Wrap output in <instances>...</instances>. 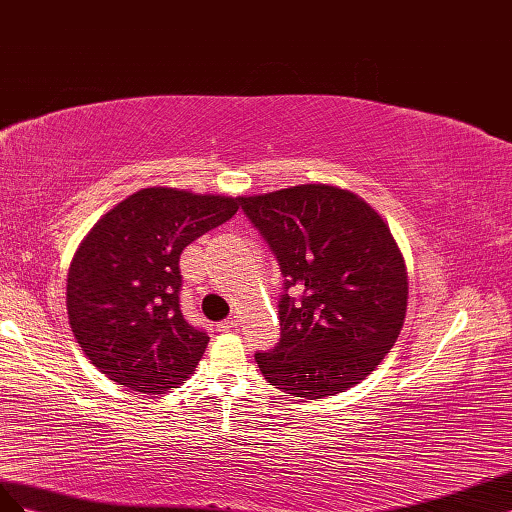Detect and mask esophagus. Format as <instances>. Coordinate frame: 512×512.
Here are the masks:
<instances>
[{
    "mask_svg": "<svg viewBox=\"0 0 512 512\" xmlns=\"http://www.w3.org/2000/svg\"><path fill=\"white\" fill-rule=\"evenodd\" d=\"M236 328H238V321L233 317H229V319H225V321H221V324H218V330H221V332H231Z\"/></svg>",
    "mask_w": 512,
    "mask_h": 512,
    "instance_id": "34e87169",
    "label": "esophagus"
}]
</instances>
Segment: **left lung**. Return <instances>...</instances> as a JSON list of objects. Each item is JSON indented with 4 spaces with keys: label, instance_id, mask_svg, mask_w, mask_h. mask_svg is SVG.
<instances>
[{
    "label": "left lung",
    "instance_id": "left-lung-1",
    "mask_svg": "<svg viewBox=\"0 0 512 512\" xmlns=\"http://www.w3.org/2000/svg\"><path fill=\"white\" fill-rule=\"evenodd\" d=\"M240 206L279 259L294 302L279 304L281 343L255 354L287 394L324 399L371 375L397 343L407 313V268L390 227L367 201L334 184L244 195Z\"/></svg>",
    "mask_w": 512,
    "mask_h": 512
}]
</instances>
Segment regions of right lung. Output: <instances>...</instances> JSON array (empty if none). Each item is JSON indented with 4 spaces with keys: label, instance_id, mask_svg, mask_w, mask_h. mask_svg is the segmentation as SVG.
Returning a JSON list of instances; mask_svg holds the SVG:
<instances>
[{
    "label": "right lung",
    "instance_id": "1",
    "mask_svg": "<svg viewBox=\"0 0 512 512\" xmlns=\"http://www.w3.org/2000/svg\"><path fill=\"white\" fill-rule=\"evenodd\" d=\"M240 197L150 186L100 216L70 261L72 334L115 384L165 394L193 375L210 337L180 311V255L238 212Z\"/></svg>",
    "mask_w": 512,
    "mask_h": 512
}]
</instances>
